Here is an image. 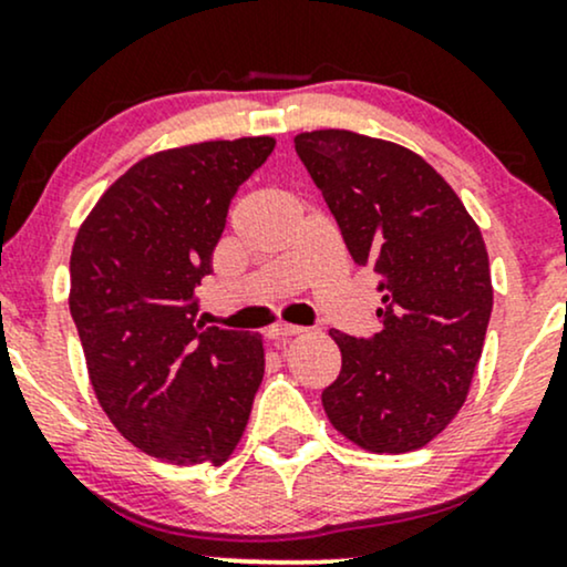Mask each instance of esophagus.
<instances>
[{
  "instance_id": "obj_1",
  "label": "esophagus",
  "mask_w": 567,
  "mask_h": 567,
  "mask_svg": "<svg viewBox=\"0 0 567 567\" xmlns=\"http://www.w3.org/2000/svg\"><path fill=\"white\" fill-rule=\"evenodd\" d=\"M303 328H298V324H275V328H269V338H275V341H285V338H292V336H301Z\"/></svg>"
}]
</instances>
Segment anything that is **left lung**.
I'll return each instance as SVG.
<instances>
[{
  "mask_svg": "<svg viewBox=\"0 0 567 567\" xmlns=\"http://www.w3.org/2000/svg\"><path fill=\"white\" fill-rule=\"evenodd\" d=\"M296 152L383 292L373 338L330 330L341 373L322 392L324 413L370 453L419 451L455 419L483 354L493 309L483 234L447 181L400 143L311 130Z\"/></svg>",
  "mask_w": 567,
  "mask_h": 567,
  "instance_id": "obj_1",
  "label": "left lung"
}]
</instances>
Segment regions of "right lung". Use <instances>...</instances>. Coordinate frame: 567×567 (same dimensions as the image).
Instances as JSON below:
<instances>
[{"mask_svg": "<svg viewBox=\"0 0 567 567\" xmlns=\"http://www.w3.org/2000/svg\"><path fill=\"white\" fill-rule=\"evenodd\" d=\"M271 152L258 135L143 157L76 231L69 309L93 392L122 437L167 464H224L261 386L264 338L202 328L194 288Z\"/></svg>", "mask_w": 567, "mask_h": 567, "instance_id": "1", "label": "right lung"}]
</instances>
